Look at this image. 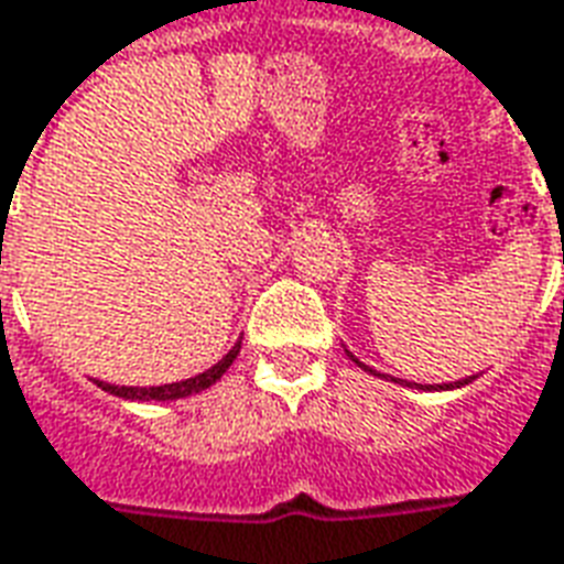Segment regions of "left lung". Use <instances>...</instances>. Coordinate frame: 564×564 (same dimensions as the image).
<instances>
[{
	"instance_id": "left-lung-1",
	"label": "left lung",
	"mask_w": 564,
	"mask_h": 564,
	"mask_svg": "<svg viewBox=\"0 0 564 564\" xmlns=\"http://www.w3.org/2000/svg\"><path fill=\"white\" fill-rule=\"evenodd\" d=\"M347 356H350V359H354L356 366L359 368H366V371H371V368L368 366H362V362H359V359H356L354 354H350V350H347ZM371 375H375V371H371ZM380 378H383V375H380ZM392 383H402V387H411V390H456V387H465V383H471V378H465V380H456V383H435V387H432V383H429V387H423V383H408V380H399V378H392Z\"/></svg>"
}]
</instances>
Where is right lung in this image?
<instances>
[{"label":"right lung","instance_id":"1","mask_svg":"<svg viewBox=\"0 0 564 564\" xmlns=\"http://www.w3.org/2000/svg\"><path fill=\"white\" fill-rule=\"evenodd\" d=\"M238 354H241V341H235L232 350L223 356L217 366H210L208 371H202L196 378L177 380V383H165V387H115V383H105V380H96V387L111 392L117 399H129V402H174V399H186V395H196V392L214 387L226 375V368L232 366Z\"/></svg>","mask_w":564,"mask_h":564}]
</instances>
